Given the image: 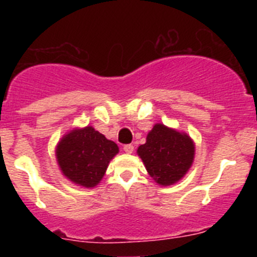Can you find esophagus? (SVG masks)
Returning a JSON list of instances; mask_svg holds the SVG:
<instances>
[{
  "label": "esophagus",
  "instance_id": "obj_1",
  "mask_svg": "<svg viewBox=\"0 0 257 257\" xmlns=\"http://www.w3.org/2000/svg\"><path fill=\"white\" fill-rule=\"evenodd\" d=\"M123 151L126 152L127 154H131L134 152V145L133 144H126L123 145Z\"/></svg>",
  "mask_w": 257,
  "mask_h": 257
}]
</instances>
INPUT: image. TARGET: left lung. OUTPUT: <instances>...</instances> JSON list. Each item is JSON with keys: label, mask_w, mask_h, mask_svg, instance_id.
<instances>
[{"label": "left lung", "mask_w": 257, "mask_h": 257, "mask_svg": "<svg viewBox=\"0 0 257 257\" xmlns=\"http://www.w3.org/2000/svg\"><path fill=\"white\" fill-rule=\"evenodd\" d=\"M145 169L153 180L167 187L185 176L194 160V143L190 136L162 123L154 124L147 143L138 148Z\"/></svg>", "instance_id": "8db88e82"}]
</instances>
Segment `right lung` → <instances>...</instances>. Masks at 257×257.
<instances>
[{
	"label": "right lung",
	"mask_w": 257,
	"mask_h": 257,
	"mask_svg": "<svg viewBox=\"0 0 257 257\" xmlns=\"http://www.w3.org/2000/svg\"><path fill=\"white\" fill-rule=\"evenodd\" d=\"M118 151L114 142L87 126L74 128L63 136L55 154L65 178L81 187L94 188L100 183Z\"/></svg>",
	"instance_id": "obj_1"
}]
</instances>
